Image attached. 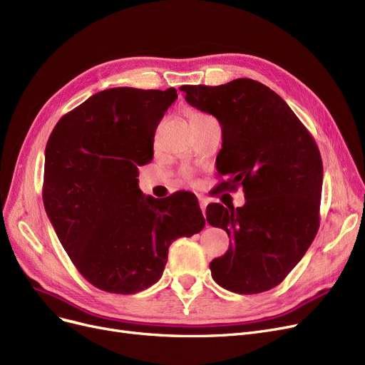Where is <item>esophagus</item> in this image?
Segmentation results:
<instances>
[{
	"instance_id": "1",
	"label": "esophagus",
	"mask_w": 365,
	"mask_h": 365,
	"mask_svg": "<svg viewBox=\"0 0 365 365\" xmlns=\"http://www.w3.org/2000/svg\"><path fill=\"white\" fill-rule=\"evenodd\" d=\"M198 203L201 210H203V215H206V207H207V200L205 197H198Z\"/></svg>"
}]
</instances>
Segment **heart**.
Instances as JSON below:
<instances>
[{"label":"heart","mask_w":365,"mask_h":365,"mask_svg":"<svg viewBox=\"0 0 365 365\" xmlns=\"http://www.w3.org/2000/svg\"><path fill=\"white\" fill-rule=\"evenodd\" d=\"M206 117H209V115H206V114H203V113H192V114H191V117H190V120H191V121H194V120H198V118H206Z\"/></svg>","instance_id":"obj_1"}]
</instances>
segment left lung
Wrapping results in <instances>:
<instances>
[{
  "label": "left lung",
  "instance_id": "8db88e82",
  "mask_svg": "<svg viewBox=\"0 0 365 365\" xmlns=\"http://www.w3.org/2000/svg\"><path fill=\"white\" fill-rule=\"evenodd\" d=\"M187 103L217 117L222 129L220 186L245 192L242 207L212 203L207 222L221 227L230 247L210 262L227 290H271L299 263L320 224L323 165L312 133L269 87L248 78L183 86Z\"/></svg>",
  "mask_w": 365,
  "mask_h": 365
}]
</instances>
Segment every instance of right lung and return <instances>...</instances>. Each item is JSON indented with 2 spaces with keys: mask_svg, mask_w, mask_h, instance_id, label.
Listing matches in <instances>:
<instances>
[{
  "mask_svg": "<svg viewBox=\"0 0 365 365\" xmlns=\"http://www.w3.org/2000/svg\"><path fill=\"white\" fill-rule=\"evenodd\" d=\"M178 90L117 87L64 114L46 144L43 205L90 284L133 294L162 277L168 248L206 224L191 192L144 197L138 165L153 159L159 121Z\"/></svg>",
  "mask_w": 365,
  "mask_h": 365,
  "instance_id": "right-lung-1",
  "label": "right lung"
}]
</instances>
